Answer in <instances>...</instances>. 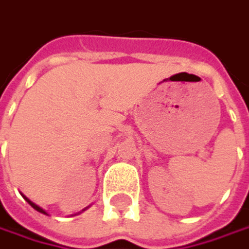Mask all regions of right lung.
<instances>
[{
	"instance_id": "right-lung-1",
	"label": "right lung",
	"mask_w": 249,
	"mask_h": 249,
	"mask_svg": "<svg viewBox=\"0 0 249 249\" xmlns=\"http://www.w3.org/2000/svg\"><path fill=\"white\" fill-rule=\"evenodd\" d=\"M23 197H25V196H23ZM25 200H26V201H28V203H29V204H31V206H32V207H34V209L36 210V212L43 213V214H46V212H45L43 209H40V207H39V206H36L35 203H32V201H31V200H29V198H28V197H25Z\"/></svg>"
}]
</instances>
